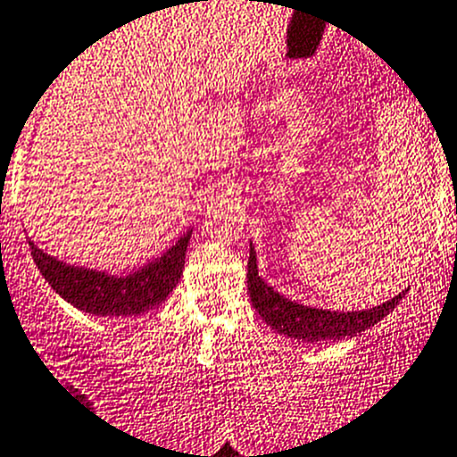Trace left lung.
Masks as SVG:
<instances>
[{"label": "left lung", "instance_id": "obj_1", "mask_svg": "<svg viewBox=\"0 0 457 457\" xmlns=\"http://www.w3.org/2000/svg\"><path fill=\"white\" fill-rule=\"evenodd\" d=\"M247 292H250L252 305L256 312L268 321L277 332L286 337H295L301 341H323V339H344V337L361 335L366 328L382 321L388 312H393L402 301L404 292L393 296L391 301L382 305H375L370 310L360 312H332V310L310 308V305L296 303L278 295L274 287H270L256 270V252L250 243V263H247Z\"/></svg>", "mask_w": 457, "mask_h": 457}]
</instances>
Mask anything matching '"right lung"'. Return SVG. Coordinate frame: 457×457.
Listing matches in <instances>:
<instances>
[{"instance_id": "1", "label": "right lung", "mask_w": 457, "mask_h": 457, "mask_svg": "<svg viewBox=\"0 0 457 457\" xmlns=\"http://www.w3.org/2000/svg\"><path fill=\"white\" fill-rule=\"evenodd\" d=\"M189 237H192V229L183 234L179 243L170 247L161 259L143 265L127 277H111L106 272L75 268V265L53 259L35 243L29 241V245L42 277L71 305L84 312L100 314V317H136L162 303L167 295L174 290L183 274Z\"/></svg>"}]
</instances>
